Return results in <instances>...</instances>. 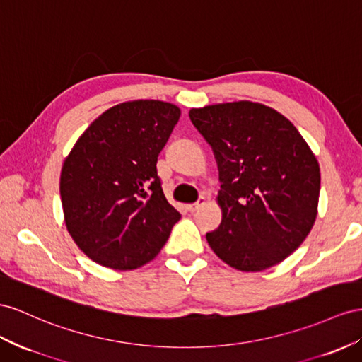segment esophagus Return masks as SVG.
Instances as JSON below:
<instances>
[{
  "instance_id": "obj_1",
  "label": "esophagus",
  "mask_w": 362,
  "mask_h": 362,
  "mask_svg": "<svg viewBox=\"0 0 362 362\" xmlns=\"http://www.w3.org/2000/svg\"><path fill=\"white\" fill-rule=\"evenodd\" d=\"M206 203V200H205V197H200L196 203H191V205H188L187 206V209L189 211V212H194V211H197V209H200L203 205H205Z\"/></svg>"
}]
</instances>
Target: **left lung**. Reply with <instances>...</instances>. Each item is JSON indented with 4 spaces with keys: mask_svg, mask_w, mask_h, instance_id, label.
<instances>
[{
    "mask_svg": "<svg viewBox=\"0 0 362 362\" xmlns=\"http://www.w3.org/2000/svg\"><path fill=\"white\" fill-rule=\"evenodd\" d=\"M191 122L214 151L223 211L206 240L238 271L283 262L317 218L320 165L289 119L255 102L192 108Z\"/></svg>",
    "mask_w": 362,
    "mask_h": 362,
    "instance_id": "left-lung-1",
    "label": "left lung"
}]
</instances>
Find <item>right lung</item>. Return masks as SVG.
Masks as SVG:
<instances>
[{"instance_id": "right-lung-1", "label": "right lung", "mask_w": 362, "mask_h": 362, "mask_svg": "<svg viewBox=\"0 0 362 362\" xmlns=\"http://www.w3.org/2000/svg\"><path fill=\"white\" fill-rule=\"evenodd\" d=\"M179 117L168 102H124L91 122L64 160L66 225L93 262L136 269L159 254L180 220L156 168Z\"/></svg>"}]
</instances>
